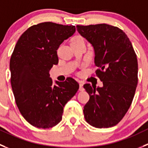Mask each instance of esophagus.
Returning a JSON list of instances; mask_svg holds the SVG:
<instances>
[{
  "instance_id": "esophagus-1",
  "label": "esophagus",
  "mask_w": 148,
  "mask_h": 148,
  "mask_svg": "<svg viewBox=\"0 0 148 148\" xmlns=\"http://www.w3.org/2000/svg\"><path fill=\"white\" fill-rule=\"evenodd\" d=\"M79 90L80 91H83L84 90V88H83V83L82 82H79Z\"/></svg>"
}]
</instances>
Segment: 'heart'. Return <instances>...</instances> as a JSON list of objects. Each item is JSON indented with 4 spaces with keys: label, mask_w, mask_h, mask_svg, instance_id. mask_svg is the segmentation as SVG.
Instances as JSON below:
<instances>
[{
    "label": "heart",
    "mask_w": 148,
    "mask_h": 148,
    "mask_svg": "<svg viewBox=\"0 0 148 148\" xmlns=\"http://www.w3.org/2000/svg\"><path fill=\"white\" fill-rule=\"evenodd\" d=\"M81 41H84L83 38L82 36H74V38L71 40V43L74 42H81Z\"/></svg>",
    "instance_id": "1"
}]
</instances>
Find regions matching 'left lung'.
Instances as JSON below:
<instances>
[{
    "label": "left lung",
    "mask_w": 148,
    "mask_h": 148,
    "mask_svg": "<svg viewBox=\"0 0 148 148\" xmlns=\"http://www.w3.org/2000/svg\"><path fill=\"white\" fill-rule=\"evenodd\" d=\"M93 46L96 74L101 88L84 85L90 99L84 107L87 123L96 128L117 125L130 107L138 82V63L133 46L120 28L107 24L77 25Z\"/></svg>",
    "instance_id": "1"
}]
</instances>
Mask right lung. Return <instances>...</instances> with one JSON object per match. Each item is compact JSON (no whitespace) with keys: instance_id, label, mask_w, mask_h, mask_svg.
I'll return each mask as SVG.
<instances>
[{"instance_id":"obj_1","label":"right lung","mask_w":148,"mask_h":148,"mask_svg":"<svg viewBox=\"0 0 148 148\" xmlns=\"http://www.w3.org/2000/svg\"><path fill=\"white\" fill-rule=\"evenodd\" d=\"M75 31L74 25L41 23L25 30L15 45L9 66L12 90L23 118L37 128L58 124L66 103L79 89L71 77L55 85L49 77L58 63L57 49Z\"/></svg>"}]
</instances>
